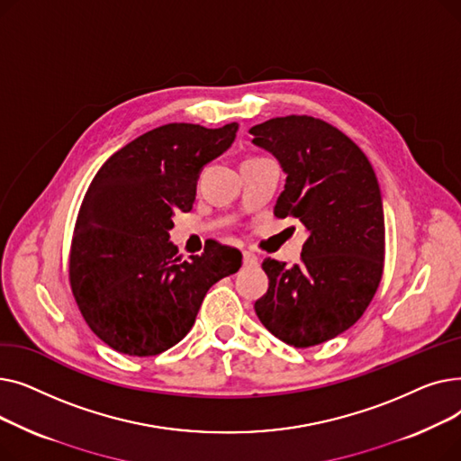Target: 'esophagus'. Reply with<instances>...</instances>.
<instances>
[{
	"label": "esophagus",
	"instance_id": "obj_1",
	"mask_svg": "<svg viewBox=\"0 0 461 461\" xmlns=\"http://www.w3.org/2000/svg\"><path fill=\"white\" fill-rule=\"evenodd\" d=\"M243 265H245V267H254V265H258V256L245 250L243 252Z\"/></svg>",
	"mask_w": 461,
	"mask_h": 461
}]
</instances>
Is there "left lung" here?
I'll list each match as a JSON object with an SVG mask.
<instances>
[{"label": "left lung", "mask_w": 461, "mask_h": 461, "mask_svg": "<svg viewBox=\"0 0 461 461\" xmlns=\"http://www.w3.org/2000/svg\"><path fill=\"white\" fill-rule=\"evenodd\" d=\"M285 174L278 218L306 228L303 263L265 258L269 289L254 308L278 340L310 348L348 330L368 308L383 275L384 214L366 155L338 129L308 115L275 117L249 131Z\"/></svg>", "instance_id": "left-lung-1"}]
</instances>
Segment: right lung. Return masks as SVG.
<instances>
[{
    "label": "right lung",
    "mask_w": 461,
    "mask_h": 461,
    "mask_svg": "<svg viewBox=\"0 0 461 461\" xmlns=\"http://www.w3.org/2000/svg\"><path fill=\"white\" fill-rule=\"evenodd\" d=\"M239 125L169 123L115 151L93 177L70 247L72 294L89 329L131 357L158 355L188 334L209 287L239 271V250L212 243L181 259L169 240L205 164Z\"/></svg>",
    "instance_id": "obj_1"
}]
</instances>
